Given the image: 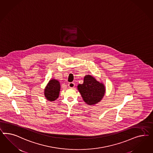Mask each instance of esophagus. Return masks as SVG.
I'll use <instances>...</instances> for the list:
<instances>
[{"label":"esophagus","mask_w":153,"mask_h":153,"mask_svg":"<svg viewBox=\"0 0 153 153\" xmlns=\"http://www.w3.org/2000/svg\"><path fill=\"white\" fill-rule=\"evenodd\" d=\"M68 87L71 88H74V86H75V84L74 82H70V83H68Z\"/></svg>","instance_id":"obj_1"}]
</instances>
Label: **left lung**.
Listing matches in <instances>:
<instances>
[{
    "label": "left lung",
    "mask_w": 153,
    "mask_h": 153,
    "mask_svg": "<svg viewBox=\"0 0 153 153\" xmlns=\"http://www.w3.org/2000/svg\"><path fill=\"white\" fill-rule=\"evenodd\" d=\"M77 89L83 101L89 105H94L100 102L106 90L103 83L90 74L84 77L83 83L79 84Z\"/></svg>",
    "instance_id": "8db88e82"
}]
</instances>
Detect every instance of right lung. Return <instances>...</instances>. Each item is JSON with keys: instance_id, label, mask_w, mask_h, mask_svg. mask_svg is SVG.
Listing matches in <instances>:
<instances>
[{"instance_id": "right-lung-1", "label": "right lung", "mask_w": 153, "mask_h": 153, "mask_svg": "<svg viewBox=\"0 0 153 153\" xmlns=\"http://www.w3.org/2000/svg\"><path fill=\"white\" fill-rule=\"evenodd\" d=\"M60 82L56 79H51L44 88V96L48 101L54 102L59 97Z\"/></svg>"}]
</instances>
